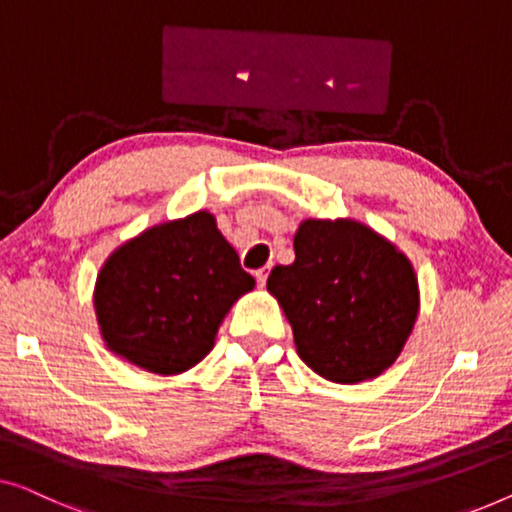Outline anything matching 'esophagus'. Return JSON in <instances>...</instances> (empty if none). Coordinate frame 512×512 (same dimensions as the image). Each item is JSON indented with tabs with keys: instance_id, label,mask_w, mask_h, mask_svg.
Here are the masks:
<instances>
[{
	"instance_id": "obj_1",
	"label": "esophagus",
	"mask_w": 512,
	"mask_h": 512,
	"mask_svg": "<svg viewBox=\"0 0 512 512\" xmlns=\"http://www.w3.org/2000/svg\"><path fill=\"white\" fill-rule=\"evenodd\" d=\"M268 274H270V265H265V268L256 270V281H258V286H265V281H268Z\"/></svg>"
}]
</instances>
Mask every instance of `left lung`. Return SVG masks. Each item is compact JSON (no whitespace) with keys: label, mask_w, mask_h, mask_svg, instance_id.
Instances as JSON below:
<instances>
[{"label":"left lung","mask_w":512,"mask_h":512,"mask_svg":"<svg viewBox=\"0 0 512 512\" xmlns=\"http://www.w3.org/2000/svg\"><path fill=\"white\" fill-rule=\"evenodd\" d=\"M295 261L268 291L293 328L302 362L323 379L360 383L385 372L418 318V279L402 251L353 219H307Z\"/></svg>","instance_id":"obj_1"}]
</instances>
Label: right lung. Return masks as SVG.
Returning <instances> with one entry per match:
<instances>
[{"label": "right lung", "instance_id": "obj_1", "mask_svg": "<svg viewBox=\"0 0 512 512\" xmlns=\"http://www.w3.org/2000/svg\"><path fill=\"white\" fill-rule=\"evenodd\" d=\"M256 279L210 212L166 221L115 249L94 288L110 351L154 374H180L212 351L228 309Z\"/></svg>", "mask_w": 512, "mask_h": 512}]
</instances>
